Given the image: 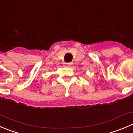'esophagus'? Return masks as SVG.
<instances>
[{"label":"esophagus","instance_id":"34e87169","mask_svg":"<svg viewBox=\"0 0 133 133\" xmlns=\"http://www.w3.org/2000/svg\"><path fill=\"white\" fill-rule=\"evenodd\" d=\"M72 64H73V63L72 62H69V63H67V65H68V67H70L71 66Z\"/></svg>","mask_w":133,"mask_h":133}]
</instances>
